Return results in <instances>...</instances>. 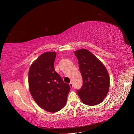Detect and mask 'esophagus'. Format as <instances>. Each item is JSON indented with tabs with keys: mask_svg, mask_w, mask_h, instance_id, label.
I'll list each match as a JSON object with an SVG mask.
<instances>
[{
	"mask_svg": "<svg viewBox=\"0 0 134 134\" xmlns=\"http://www.w3.org/2000/svg\"><path fill=\"white\" fill-rule=\"evenodd\" d=\"M69 85H70V87H71V88L72 89V87H73V84H72V82H70V83H69Z\"/></svg>",
	"mask_w": 134,
	"mask_h": 134,
	"instance_id": "obj_1",
	"label": "esophagus"
}]
</instances>
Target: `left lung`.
Instances as JSON below:
<instances>
[{
	"instance_id": "left-lung-1",
	"label": "left lung",
	"mask_w": 134,
	"mask_h": 134,
	"mask_svg": "<svg viewBox=\"0 0 134 134\" xmlns=\"http://www.w3.org/2000/svg\"><path fill=\"white\" fill-rule=\"evenodd\" d=\"M75 54L83 80L81 89L76 91L84 104L97 105L103 102L108 93V72L100 61L86 49H80Z\"/></svg>"
}]
</instances>
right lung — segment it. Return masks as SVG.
<instances>
[{
    "label": "right lung",
    "instance_id": "add662e5",
    "mask_svg": "<svg viewBox=\"0 0 134 134\" xmlns=\"http://www.w3.org/2000/svg\"><path fill=\"white\" fill-rule=\"evenodd\" d=\"M55 52L41 54L34 62L29 72V85L32 98L41 108L56 112L66 104L71 87L54 71Z\"/></svg>",
    "mask_w": 134,
    "mask_h": 134
}]
</instances>
